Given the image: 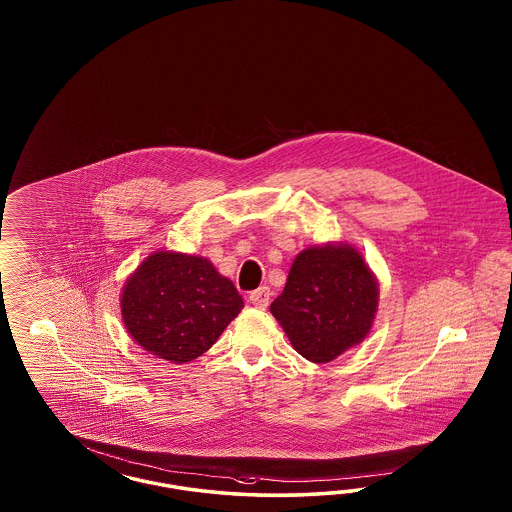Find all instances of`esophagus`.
<instances>
[{
  "instance_id": "esophagus-1",
  "label": "esophagus",
  "mask_w": 512,
  "mask_h": 512,
  "mask_svg": "<svg viewBox=\"0 0 512 512\" xmlns=\"http://www.w3.org/2000/svg\"><path fill=\"white\" fill-rule=\"evenodd\" d=\"M270 289L268 287H259L257 291H253L251 295H249V302L255 306V308H259V310H264L266 306H268V302H270Z\"/></svg>"
}]
</instances>
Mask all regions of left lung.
I'll return each mask as SVG.
<instances>
[{"mask_svg":"<svg viewBox=\"0 0 512 512\" xmlns=\"http://www.w3.org/2000/svg\"><path fill=\"white\" fill-rule=\"evenodd\" d=\"M379 306V283L351 244L302 249L270 311L296 353L326 364L366 340Z\"/></svg>","mask_w":512,"mask_h":512,"instance_id":"left-lung-1","label":"left lung"}]
</instances>
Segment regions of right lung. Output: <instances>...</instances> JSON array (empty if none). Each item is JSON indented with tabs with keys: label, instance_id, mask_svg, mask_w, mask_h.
Masks as SVG:
<instances>
[{
	"label": "right lung",
	"instance_id": "add662e5",
	"mask_svg": "<svg viewBox=\"0 0 512 512\" xmlns=\"http://www.w3.org/2000/svg\"><path fill=\"white\" fill-rule=\"evenodd\" d=\"M120 308L125 330L144 351L186 364L216 343L244 300L206 257L154 251L125 281Z\"/></svg>",
	"mask_w": 512,
	"mask_h": 512
}]
</instances>
